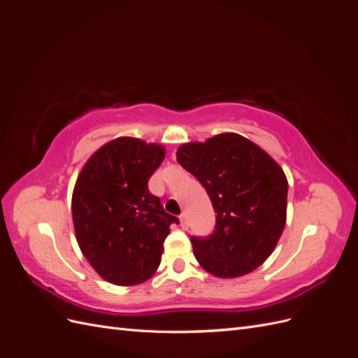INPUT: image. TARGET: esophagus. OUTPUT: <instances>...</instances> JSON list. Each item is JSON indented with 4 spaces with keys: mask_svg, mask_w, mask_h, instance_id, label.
I'll list each match as a JSON object with an SVG mask.
<instances>
[{
    "mask_svg": "<svg viewBox=\"0 0 358 358\" xmlns=\"http://www.w3.org/2000/svg\"><path fill=\"white\" fill-rule=\"evenodd\" d=\"M179 220H180V227L183 230H187L188 229V221H187V215L185 213H182L180 216H179Z\"/></svg>",
    "mask_w": 358,
    "mask_h": 358,
    "instance_id": "esophagus-1",
    "label": "esophagus"
}]
</instances>
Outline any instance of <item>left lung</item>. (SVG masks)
Here are the masks:
<instances>
[{
  "instance_id": "1",
  "label": "left lung",
  "mask_w": 358,
  "mask_h": 358,
  "mask_svg": "<svg viewBox=\"0 0 358 358\" xmlns=\"http://www.w3.org/2000/svg\"><path fill=\"white\" fill-rule=\"evenodd\" d=\"M176 157L208 191L216 213L210 236L191 237L197 262L218 278L251 273L273 252L284 231V170L266 150L234 133L182 145Z\"/></svg>"
}]
</instances>
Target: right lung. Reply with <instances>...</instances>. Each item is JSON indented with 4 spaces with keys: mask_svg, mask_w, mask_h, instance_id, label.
I'll return each mask as SVG.
<instances>
[{
    "mask_svg": "<svg viewBox=\"0 0 358 358\" xmlns=\"http://www.w3.org/2000/svg\"><path fill=\"white\" fill-rule=\"evenodd\" d=\"M166 149L134 137H117L86 161L76 180L71 213L85 258L107 282L137 285L161 263L176 216L169 215L148 180Z\"/></svg>",
    "mask_w": 358,
    "mask_h": 358,
    "instance_id": "add662e5",
    "label": "right lung"
}]
</instances>
